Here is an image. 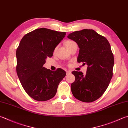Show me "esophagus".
Here are the masks:
<instances>
[{
  "label": "esophagus",
  "instance_id": "1",
  "mask_svg": "<svg viewBox=\"0 0 128 128\" xmlns=\"http://www.w3.org/2000/svg\"><path fill=\"white\" fill-rule=\"evenodd\" d=\"M71 74V71H66V74Z\"/></svg>",
  "mask_w": 128,
  "mask_h": 128
}]
</instances>
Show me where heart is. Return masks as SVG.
Returning a JSON list of instances; mask_svg holds the SVG:
<instances>
[{
    "mask_svg": "<svg viewBox=\"0 0 128 128\" xmlns=\"http://www.w3.org/2000/svg\"><path fill=\"white\" fill-rule=\"evenodd\" d=\"M74 43H75V42H74V41H73V40H66V42H65V45H66V47L67 48H69L71 46L74 44Z\"/></svg>",
    "mask_w": 128,
    "mask_h": 128,
    "instance_id": "obj_1",
    "label": "heart"
}]
</instances>
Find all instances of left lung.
<instances>
[{
    "label": "left lung",
    "instance_id": "1",
    "mask_svg": "<svg viewBox=\"0 0 128 128\" xmlns=\"http://www.w3.org/2000/svg\"><path fill=\"white\" fill-rule=\"evenodd\" d=\"M67 37L80 48L78 62L88 66L85 75L82 72H72L75 76L71 85L72 93L81 102H93L105 92L112 77L114 58L110 44L93 30L75 31Z\"/></svg>",
    "mask_w": 128,
    "mask_h": 128
}]
</instances>
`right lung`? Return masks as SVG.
<instances>
[{"instance_id":"add662e5","label":"right lung","mask_w":128,"mask_h":128,"mask_svg":"<svg viewBox=\"0 0 128 128\" xmlns=\"http://www.w3.org/2000/svg\"><path fill=\"white\" fill-rule=\"evenodd\" d=\"M65 35V32L42 28L27 33L20 40L16 52V74L24 90L35 100L54 98L66 76L61 68L50 71L43 67Z\"/></svg>"}]
</instances>
